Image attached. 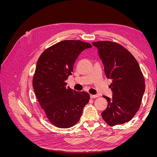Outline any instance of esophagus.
Wrapping results in <instances>:
<instances>
[{"label":"esophagus","mask_w":157,"mask_h":157,"mask_svg":"<svg viewBox=\"0 0 157 157\" xmlns=\"http://www.w3.org/2000/svg\"><path fill=\"white\" fill-rule=\"evenodd\" d=\"M98 98L97 95H90V98L91 99H94V98Z\"/></svg>","instance_id":"34e87169"}]
</instances>
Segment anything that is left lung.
<instances>
[{"mask_svg": "<svg viewBox=\"0 0 157 157\" xmlns=\"http://www.w3.org/2000/svg\"><path fill=\"white\" fill-rule=\"evenodd\" d=\"M97 47L106 77L112 79V98L103 96L107 107L101 113L109 126L131 121L140 109L145 92V78L133 55L124 46L107 40L92 42Z\"/></svg>", "mask_w": 157, "mask_h": 157, "instance_id": "8db88e82", "label": "left lung"}]
</instances>
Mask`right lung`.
<instances>
[{
    "label": "right lung",
    "mask_w": 157,
    "mask_h": 157,
    "mask_svg": "<svg viewBox=\"0 0 157 157\" xmlns=\"http://www.w3.org/2000/svg\"><path fill=\"white\" fill-rule=\"evenodd\" d=\"M92 47L88 42L65 40L46 49L37 61L33 86L40 107L55 126L68 128L78 122L90 100L86 92L67 87L78 55Z\"/></svg>",
    "instance_id": "1"
}]
</instances>
